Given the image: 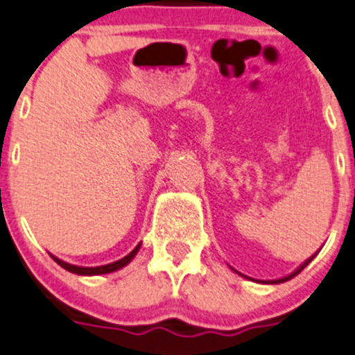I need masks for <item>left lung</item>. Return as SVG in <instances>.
<instances>
[{
    "label": "left lung",
    "mask_w": 355,
    "mask_h": 355,
    "mask_svg": "<svg viewBox=\"0 0 355 355\" xmlns=\"http://www.w3.org/2000/svg\"><path fill=\"white\" fill-rule=\"evenodd\" d=\"M317 254V252H315ZM315 254H313V256L312 257H308V259L306 261H304V263L303 264H301V266L300 268H296V270H294L293 271V273H289V275H287V277H282V278H277V280H263V284H282V282H287V280H291V278H293V277H296V275L297 273H300V271L301 270H303V268L304 266H308V263H310V261H312L313 259V257H315ZM234 271H236V270H234ZM236 273H238V271H236ZM241 275V273H240ZM241 277H243V275H241Z\"/></svg>",
    "instance_id": "1"
}]
</instances>
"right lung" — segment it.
<instances>
[{"label": "right lung", "mask_w": 355, "mask_h": 355, "mask_svg": "<svg viewBox=\"0 0 355 355\" xmlns=\"http://www.w3.org/2000/svg\"><path fill=\"white\" fill-rule=\"evenodd\" d=\"M140 247H141V243H138L137 247L132 248L131 252L128 254V256L122 257V259H119V261H115V263L103 264V266H92V268H89V266H77V264H69V263H66V261L59 259V257L52 256V254H51V256H52V259H54L55 263L59 264V266L64 268V270H68L69 273L84 275V277H92V275H107V273H114V271H117V270H121V268L128 266V264L131 263L132 259H135V256H137V254H138V250H140Z\"/></svg>", "instance_id": "right-lung-1"}]
</instances>
